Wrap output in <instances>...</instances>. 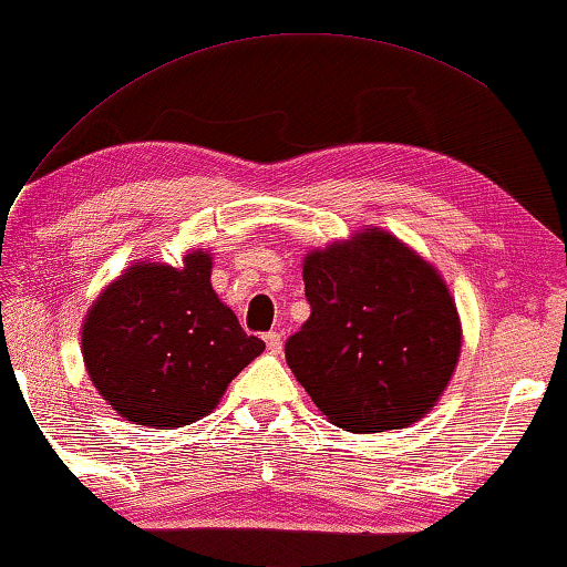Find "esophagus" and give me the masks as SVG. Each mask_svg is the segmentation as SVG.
Returning a JSON list of instances; mask_svg holds the SVG:
<instances>
[{
  "instance_id": "esophagus-1",
  "label": "esophagus",
  "mask_w": 567,
  "mask_h": 567,
  "mask_svg": "<svg viewBox=\"0 0 567 567\" xmlns=\"http://www.w3.org/2000/svg\"><path fill=\"white\" fill-rule=\"evenodd\" d=\"M265 343H267L269 353H275V355L282 353V336H280V332H267Z\"/></svg>"
}]
</instances>
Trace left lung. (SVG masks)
<instances>
[{"mask_svg": "<svg viewBox=\"0 0 567 567\" xmlns=\"http://www.w3.org/2000/svg\"><path fill=\"white\" fill-rule=\"evenodd\" d=\"M302 277L310 318L287 338L285 358L316 406L355 434L424 416L462 348L460 316L436 269L371 229L312 251Z\"/></svg>", "mask_w": 567, "mask_h": 567, "instance_id": "8db88e82", "label": "left lung"}]
</instances>
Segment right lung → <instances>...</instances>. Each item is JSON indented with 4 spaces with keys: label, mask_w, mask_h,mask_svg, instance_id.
Wrapping results in <instances>:
<instances>
[{
    "label": "right lung",
    "mask_w": 567,
    "mask_h": 567,
    "mask_svg": "<svg viewBox=\"0 0 567 567\" xmlns=\"http://www.w3.org/2000/svg\"><path fill=\"white\" fill-rule=\"evenodd\" d=\"M212 257L182 269L136 262L90 308L83 358L95 389L125 421L186 426L217 406L229 381L262 353L212 290Z\"/></svg>",
    "instance_id": "obj_1"
}]
</instances>
